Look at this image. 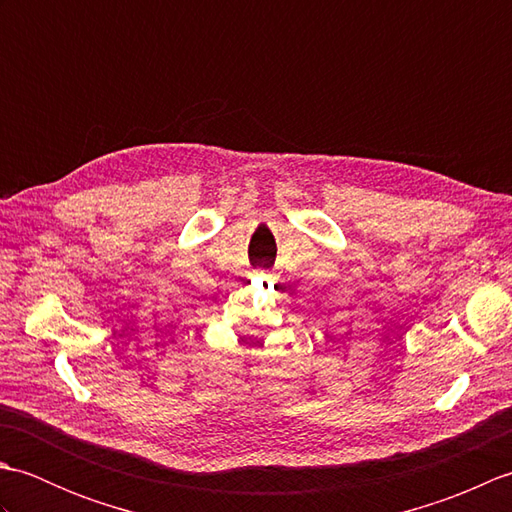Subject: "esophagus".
Here are the masks:
<instances>
[{
  "label": "esophagus",
  "instance_id": "obj_1",
  "mask_svg": "<svg viewBox=\"0 0 512 512\" xmlns=\"http://www.w3.org/2000/svg\"><path fill=\"white\" fill-rule=\"evenodd\" d=\"M262 275H264V277H270V270H262Z\"/></svg>",
  "mask_w": 512,
  "mask_h": 512
}]
</instances>
